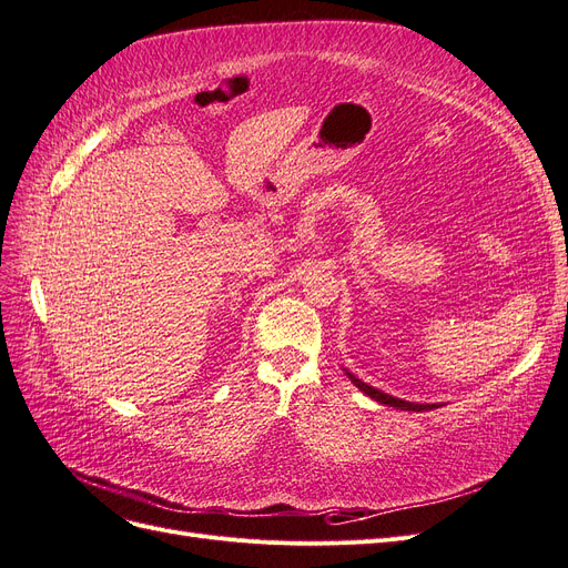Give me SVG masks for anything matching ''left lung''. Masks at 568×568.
Instances as JSON below:
<instances>
[{"instance_id": "obj_1", "label": "left lung", "mask_w": 568, "mask_h": 568, "mask_svg": "<svg viewBox=\"0 0 568 568\" xmlns=\"http://www.w3.org/2000/svg\"><path fill=\"white\" fill-rule=\"evenodd\" d=\"M348 374V379L363 390L365 395H369V398H374L376 403H382V405H388V407H398V409H412V412H422V409H436L438 405H419V403H407V400H400V398H393V395H388V393H384V390H379V388H372V386H367L365 382H359L357 376H353L351 372H346Z\"/></svg>"}]
</instances>
